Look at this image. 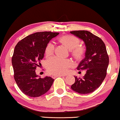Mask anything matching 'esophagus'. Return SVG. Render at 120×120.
<instances>
[{
	"label": "esophagus",
	"mask_w": 120,
	"mask_h": 120,
	"mask_svg": "<svg viewBox=\"0 0 120 120\" xmlns=\"http://www.w3.org/2000/svg\"><path fill=\"white\" fill-rule=\"evenodd\" d=\"M62 76H65V75H61V74H60V75H52L53 78H57V77H62Z\"/></svg>",
	"instance_id": "esophagus-1"
}]
</instances>
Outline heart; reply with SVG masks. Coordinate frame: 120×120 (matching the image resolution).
Masks as SVG:
<instances>
[{
	"label": "heart",
	"instance_id": "b5f03b06",
	"mask_svg": "<svg viewBox=\"0 0 120 120\" xmlns=\"http://www.w3.org/2000/svg\"><path fill=\"white\" fill-rule=\"evenodd\" d=\"M60 43L72 51V54L77 60H81L84 55V48L79 46L80 40L78 38L71 35H65L59 39ZM54 46L49 43L46 47L45 54L46 56H50L54 53ZM72 63L69 60L53 57L49 59L46 63V66L50 72L54 74H64L67 72L68 68L70 67Z\"/></svg>",
	"mask_w": 120,
	"mask_h": 120
}]
</instances>
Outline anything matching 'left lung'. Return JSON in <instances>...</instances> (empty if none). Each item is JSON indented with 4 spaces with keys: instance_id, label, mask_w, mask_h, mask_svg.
<instances>
[{
    "instance_id": "obj_1",
    "label": "left lung",
    "mask_w": 120,
    "mask_h": 120,
    "mask_svg": "<svg viewBox=\"0 0 120 120\" xmlns=\"http://www.w3.org/2000/svg\"><path fill=\"white\" fill-rule=\"evenodd\" d=\"M70 33L84 42L85 58L77 69L86 71L82 79L74 76L75 81L71 88L79 94L91 93L100 87L106 76L109 58L105 44L100 38L86 30L72 31Z\"/></svg>"
}]
</instances>
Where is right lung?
<instances>
[{"label": "right lung", "instance_id": "add662e5", "mask_svg": "<svg viewBox=\"0 0 120 120\" xmlns=\"http://www.w3.org/2000/svg\"><path fill=\"white\" fill-rule=\"evenodd\" d=\"M59 33L44 31L34 33L18 42L12 57L14 79L22 91L36 98L44 95L52 86L54 79L41 78L36 75V66L44 56L47 45Z\"/></svg>", "mask_w": 120, "mask_h": 120}]
</instances>
